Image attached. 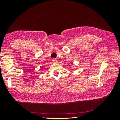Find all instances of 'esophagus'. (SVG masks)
<instances>
[{"instance_id":"1","label":"esophagus","mask_w":120,"mask_h":120,"mask_svg":"<svg viewBox=\"0 0 120 120\" xmlns=\"http://www.w3.org/2000/svg\"><path fill=\"white\" fill-rule=\"evenodd\" d=\"M52 61L53 63H57V60L56 59H52Z\"/></svg>"}]
</instances>
